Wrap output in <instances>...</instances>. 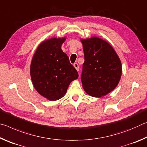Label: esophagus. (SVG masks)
I'll list each match as a JSON object with an SVG mask.
<instances>
[{"label":"esophagus","mask_w":147,"mask_h":147,"mask_svg":"<svg viewBox=\"0 0 147 147\" xmlns=\"http://www.w3.org/2000/svg\"><path fill=\"white\" fill-rule=\"evenodd\" d=\"M74 67H75V69H76L77 71H79L80 67H79V65L78 63H74Z\"/></svg>","instance_id":"34e87169"}]
</instances>
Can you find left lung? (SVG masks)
Returning <instances> with one entry per match:
<instances>
[{
    "instance_id": "8db88e82",
    "label": "left lung",
    "mask_w": 147,
    "mask_h": 147,
    "mask_svg": "<svg viewBox=\"0 0 147 147\" xmlns=\"http://www.w3.org/2000/svg\"><path fill=\"white\" fill-rule=\"evenodd\" d=\"M84 53L81 80L89 95L100 97L110 93L122 74L120 59L108 42L96 37L82 39Z\"/></svg>"
}]
</instances>
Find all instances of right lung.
Here are the masks:
<instances>
[{
  "mask_svg": "<svg viewBox=\"0 0 147 147\" xmlns=\"http://www.w3.org/2000/svg\"><path fill=\"white\" fill-rule=\"evenodd\" d=\"M65 38H52L41 43L32 58L30 75L35 89L49 100L63 97L78 73L61 49Z\"/></svg>",
  "mask_w": 147,
  "mask_h": 147,
  "instance_id": "right-lung-1",
  "label": "right lung"
}]
</instances>
